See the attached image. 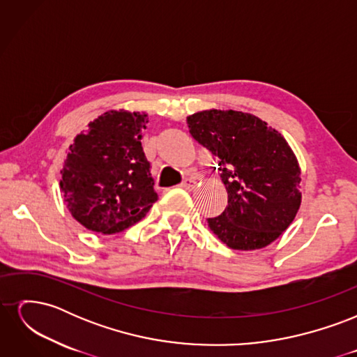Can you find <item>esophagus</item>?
Wrapping results in <instances>:
<instances>
[{"mask_svg":"<svg viewBox=\"0 0 357 357\" xmlns=\"http://www.w3.org/2000/svg\"><path fill=\"white\" fill-rule=\"evenodd\" d=\"M180 186L185 188V189H192L193 186H195V180H193V178H185V180L181 181Z\"/></svg>","mask_w":357,"mask_h":357,"instance_id":"34e87169","label":"esophagus"}]
</instances>
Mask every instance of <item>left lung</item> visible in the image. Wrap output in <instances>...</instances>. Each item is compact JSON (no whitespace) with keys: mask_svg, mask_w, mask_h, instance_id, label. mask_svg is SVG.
<instances>
[{"mask_svg":"<svg viewBox=\"0 0 357 357\" xmlns=\"http://www.w3.org/2000/svg\"><path fill=\"white\" fill-rule=\"evenodd\" d=\"M188 126L218 158L228 190V207L208 219L210 229L235 250L271 244L301 205V169L286 139L259 117L234 110L195 113Z\"/></svg>","mask_w":357,"mask_h":357,"instance_id":"1","label":"left lung"}]
</instances>
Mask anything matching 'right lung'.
Returning <instances> with one entry per match:
<instances>
[{
    "label": "right lung",
    "mask_w": 357,
    "mask_h": 357,
    "mask_svg": "<svg viewBox=\"0 0 357 357\" xmlns=\"http://www.w3.org/2000/svg\"><path fill=\"white\" fill-rule=\"evenodd\" d=\"M147 122V114L112 110L74 138L61 171V192L86 229L121 232L158 201L142 146Z\"/></svg>",
    "instance_id": "1"
}]
</instances>
